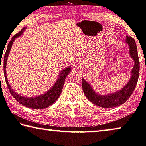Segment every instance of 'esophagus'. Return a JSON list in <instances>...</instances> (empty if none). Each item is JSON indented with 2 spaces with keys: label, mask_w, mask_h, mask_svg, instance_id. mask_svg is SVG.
I'll return each instance as SVG.
<instances>
[{
  "label": "esophagus",
  "mask_w": 146,
  "mask_h": 146,
  "mask_svg": "<svg viewBox=\"0 0 146 146\" xmlns=\"http://www.w3.org/2000/svg\"><path fill=\"white\" fill-rule=\"evenodd\" d=\"M77 67H78V66H74V68H75V69H77Z\"/></svg>",
  "instance_id": "obj_1"
}]
</instances>
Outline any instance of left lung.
I'll use <instances>...</instances> for the list:
<instances>
[{
	"instance_id": "left-lung-1",
	"label": "left lung",
	"mask_w": 146,
	"mask_h": 146,
	"mask_svg": "<svg viewBox=\"0 0 146 146\" xmlns=\"http://www.w3.org/2000/svg\"><path fill=\"white\" fill-rule=\"evenodd\" d=\"M126 42L130 46V55L134 61V66L132 70V75L129 82L125 87L113 94L106 96L98 95L93 90L90 84L82 78V87L84 94L88 100L95 105L104 108H114L120 106L129 98L136 88L140 73V61L137 46L134 39L130 36H127Z\"/></svg>"
}]
</instances>
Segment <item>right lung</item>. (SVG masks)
<instances>
[{
    "label": "right lung",
    "instance_id": "1",
    "mask_svg": "<svg viewBox=\"0 0 146 146\" xmlns=\"http://www.w3.org/2000/svg\"><path fill=\"white\" fill-rule=\"evenodd\" d=\"M26 29L25 27H23V29H21L20 31H19L17 33H16L15 35L12 36V39L9 42L7 46V49H6V53L4 54V63H3V68H4V77H5V80L7 84V86L8 89H9L10 92L13 97L16 99V100L19 102V104H21V105H23L25 107H27L29 108L35 109V110H37V109H44L46 108L48 106H51L52 104H54L57 99L59 98L60 95L62 92L63 86H64L65 79H66V76L67 75L69 72H70L71 68L70 67H67L66 69H64V71H61L60 73V77L58 78L57 81L56 82V83L53 87L51 89L48 91L46 93H45L44 94H42L39 96L35 97V98H27V97H23L21 96H19V94H16L14 90L11 88V86L10 84L8 83L7 78H6V62H7L8 56V54L10 53L11 47L13 44L17 36H20L23 31ZM1 69V66H0Z\"/></svg>",
    "mask_w": 146,
    "mask_h": 146
}]
</instances>
